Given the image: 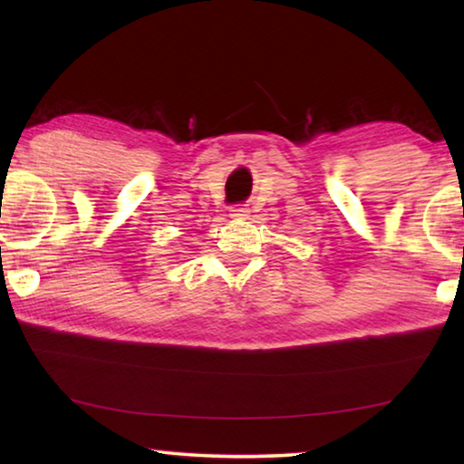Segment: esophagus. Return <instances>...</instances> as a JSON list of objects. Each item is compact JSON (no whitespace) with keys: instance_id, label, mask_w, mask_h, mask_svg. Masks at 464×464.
I'll return each mask as SVG.
<instances>
[{"instance_id":"esophagus-1","label":"esophagus","mask_w":464,"mask_h":464,"mask_svg":"<svg viewBox=\"0 0 464 464\" xmlns=\"http://www.w3.org/2000/svg\"><path fill=\"white\" fill-rule=\"evenodd\" d=\"M231 217H233V218H239V221H241V218H247V217H249V210H247L246 207H241V204H239V207H233V208H231Z\"/></svg>"}]
</instances>
